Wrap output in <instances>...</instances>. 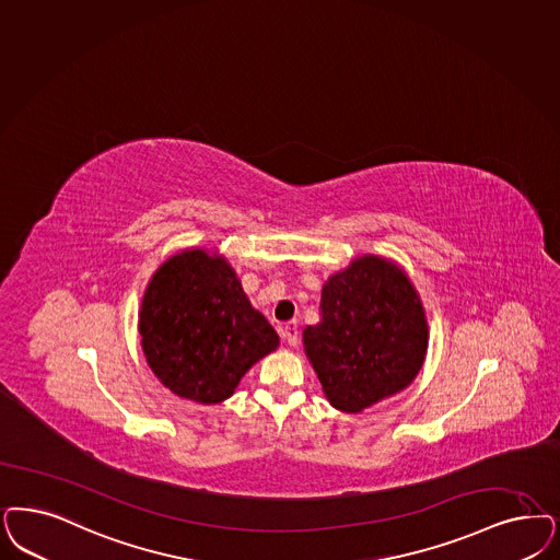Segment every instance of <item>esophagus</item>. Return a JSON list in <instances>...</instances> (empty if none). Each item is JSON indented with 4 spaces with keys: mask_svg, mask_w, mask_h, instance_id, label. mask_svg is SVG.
<instances>
[{
    "mask_svg": "<svg viewBox=\"0 0 560 560\" xmlns=\"http://www.w3.org/2000/svg\"><path fill=\"white\" fill-rule=\"evenodd\" d=\"M281 332H283V339L290 343L291 348L298 346V323H295V320L285 323L283 328H281Z\"/></svg>",
    "mask_w": 560,
    "mask_h": 560,
    "instance_id": "obj_1",
    "label": "esophagus"
}]
</instances>
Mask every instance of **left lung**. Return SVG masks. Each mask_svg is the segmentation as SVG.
<instances>
[{"label": "left lung", "instance_id": "1", "mask_svg": "<svg viewBox=\"0 0 560 560\" xmlns=\"http://www.w3.org/2000/svg\"><path fill=\"white\" fill-rule=\"evenodd\" d=\"M302 339L330 406L358 413L413 383L428 323L406 270L364 254L328 277L320 323L304 328Z\"/></svg>", "mask_w": 560, "mask_h": 560}]
</instances>
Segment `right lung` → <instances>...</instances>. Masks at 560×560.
I'll return each mask as SVG.
<instances>
[{
  "label": "right lung",
  "mask_w": 560,
  "mask_h": 560,
  "mask_svg": "<svg viewBox=\"0 0 560 560\" xmlns=\"http://www.w3.org/2000/svg\"><path fill=\"white\" fill-rule=\"evenodd\" d=\"M138 330L154 376L202 406L232 397L242 376L279 346L232 265L202 248L177 252L154 270Z\"/></svg>",
  "instance_id": "1"
}]
</instances>
